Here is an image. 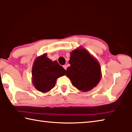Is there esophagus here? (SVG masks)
<instances>
[{
	"mask_svg": "<svg viewBox=\"0 0 132 132\" xmlns=\"http://www.w3.org/2000/svg\"><path fill=\"white\" fill-rule=\"evenodd\" d=\"M67 67H68V66H67V65H64L63 66V68H64V69H65V70H66V69H67Z\"/></svg>",
	"mask_w": 132,
	"mask_h": 132,
	"instance_id": "1",
	"label": "esophagus"
}]
</instances>
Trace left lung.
Listing matches in <instances>:
<instances>
[{
    "mask_svg": "<svg viewBox=\"0 0 132 132\" xmlns=\"http://www.w3.org/2000/svg\"><path fill=\"white\" fill-rule=\"evenodd\" d=\"M66 76L78 90L90 91L95 87L101 78V67L95 58L87 51L80 47L70 53Z\"/></svg>",
    "mask_w": 132,
    "mask_h": 132,
    "instance_id": "obj_1",
    "label": "left lung"
}]
</instances>
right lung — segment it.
<instances>
[{
    "mask_svg": "<svg viewBox=\"0 0 132 132\" xmlns=\"http://www.w3.org/2000/svg\"><path fill=\"white\" fill-rule=\"evenodd\" d=\"M66 70L56 61H52L46 53L37 57L32 69V82L40 92L46 93L55 86L57 78L65 75Z\"/></svg>",
    "mask_w": 132,
    "mask_h": 132,
    "instance_id": "add662e5",
    "label": "right lung"
}]
</instances>
